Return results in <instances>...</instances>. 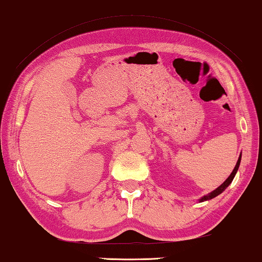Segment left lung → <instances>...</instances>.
<instances>
[{
	"label": "left lung",
	"mask_w": 262,
	"mask_h": 262,
	"mask_svg": "<svg viewBox=\"0 0 262 262\" xmlns=\"http://www.w3.org/2000/svg\"><path fill=\"white\" fill-rule=\"evenodd\" d=\"M240 160H242V156L239 157V159H238V161H237V165H235V167H234V169H233V171L232 173L230 174V177L226 179V181L223 183V184H221L220 187L217 188V189H215L213 191H211L210 192V194H208L207 196H203L202 199H201L200 201L201 202H203V201H208V200H211V199H213V197H216V196H218L220 194H222L223 191H224L226 188L229 187V184L232 182V180H233V178H234V175H235V173H237V170H238V168H239V165H240Z\"/></svg>",
	"instance_id": "obj_1"
}]
</instances>
